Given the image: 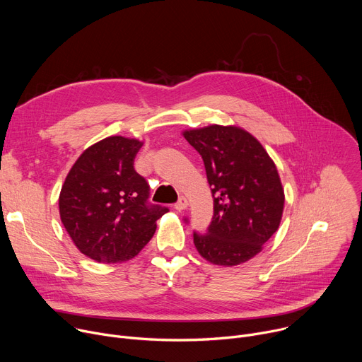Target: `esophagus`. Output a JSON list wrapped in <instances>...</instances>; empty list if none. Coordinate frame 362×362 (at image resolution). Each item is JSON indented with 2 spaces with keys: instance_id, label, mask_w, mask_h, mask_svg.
Wrapping results in <instances>:
<instances>
[{
  "instance_id": "34e87169",
  "label": "esophagus",
  "mask_w": 362,
  "mask_h": 362,
  "mask_svg": "<svg viewBox=\"0 0 362 362\" xmlns=\"http://www.w3.org/2000/svg\"><path fill=\"white\" fill-rule=\"evenodd\" d=\"M186 208H187V199L185 196H180L179 200L175 203V209L180 212V211H185Z\"/></svg>"
}]
</instances>
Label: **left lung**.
Returning a JSON list of instances; mask_svg holds the SVG:
<instances>
[{"label": "left lung", "mask_w": 362, "mask_h": 362, "mask_svg": "<svg viewBox=\"0 0 362 362\" xmlns=\"http://www.w3.org/2000/svg\"><path fill=\"white\" fill-rule=\"evenodd\" d=\"M199 151L214 196V218L193 242L206 261L240 265L278 230L285 194L274 160L249 132L212 124L183 132Z\"/></svg>", "instance_id": "1"}]
</instances>
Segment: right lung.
Wrapping results in <instances>:
<instances>
[{
	"instance_id": "obj_1",
	"label": "right lung",
	"mask_w": 362,
	"mask_h": 362,
	"mask_svg": "<svg viewBox=\"0 0 362 362\" xmlns=\"http://www.w3.org/2000/svg\"><path fill=\"white\" fill-rule=\"evenodd\" d=\"M143 141L103 139L70 169L59 197L62 222L77 249L100 264L134 257L153 238L168 208L150 204L148 185L134 170Z\"/></svg>"
}]
</instances>
